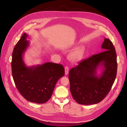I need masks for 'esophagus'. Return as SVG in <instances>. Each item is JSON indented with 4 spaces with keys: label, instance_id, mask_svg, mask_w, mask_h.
I'll use <instances>...</instances> for the list:
<instances>
[{
    "label": "esophagus",
    "instance_id": "34e87169",
    "mask_svg": "<svg viewBox=\"0 0 127 127\" xmlns=\"http://www.w3.org/2000/svg\"><path fill=\"white\" fill-rule=\"evenodd\" d=\"M68 72H69V68H68V66H65V74L66 75H68Z\"/></svg>",
    "mask_w": 127,
    "mask_h": 127
}]
</instances>
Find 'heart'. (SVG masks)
Returning a JSON list of instances; mask_svg holds the SVG:
<instances>
[{"instance_id":"1","label":"heart","mask_w":127,"mask_h":127,"mask_svg":"<svg viewBox=\"0 0 127 127\" xmlns=\"http://www.w3.org/2000/svg\"><path fill=\"white\" fill-rule=\"evenodd\" d=\"M84 53V48L83 47H79L70 53L69 55V59L73 62L79 61L82 59Z\"/></svg>"}]
</instances>
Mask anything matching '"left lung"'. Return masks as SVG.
<instances>
[{
  "label": "left lung",
  "mask_w": 127,
  "mask_h": 127,
  "mask_svg": "<svg viewBox=\"0 0 127 127\" xmlns=\"http://www.w3.org/2000/svg\"><path fill=\"white\" fill-rule=\"evenodd\" d=\"M103 51L80 62L69 72L70 90L72 98L79 104H96L110 91L117 74V57L115 47L108 38H104ZM99 66L103 72L98 77Z\"/></svg>",
  "instance_id": "1"
}]
</instances>
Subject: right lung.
<instances>
[{
  "mask_svg": "<svg viewBox=\"0 0 127 127\" xmlns=\"http://www.w3.org/2000/svg\"><path fill=\"white\" fill-rule=\"evenodd\" d=\"M28 35L24 33L16 44L12 53V74L16 87L26 100L44 103L51 98L58 80L64 75L61 64L46 62L27 67L23 55L29 45Z\"/></svg>",
  "mask_w": 127,
  "mask_h": 127,
  "instance_id": "add662e5",
  "label": "right lung"
}]
</instances>
